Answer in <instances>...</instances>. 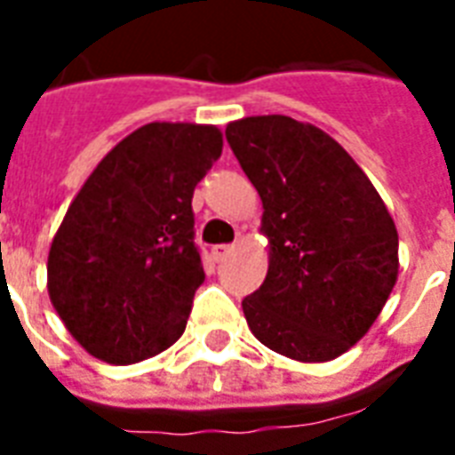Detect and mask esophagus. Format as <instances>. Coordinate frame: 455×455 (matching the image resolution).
<instances>
[{
    "label": "esophagus",
    "instance_id": "34e87169",
    "mask_svg": "<svg viewBox=\"0 0 455 455\" xmlns=\"http://www.w3.org/2000/svg\"><path fill=\"white\" fill-rule=\"evenodd\" d=\"M231 250H234V245H214L212 259H214V262H221V259H224V257H227Z\"/></svg>",
    "mask_w": 455,
    "mask_h": 455
}]
</instances>
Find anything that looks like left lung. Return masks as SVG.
Masks as SVG:
<instances>
[{"label": "left lung", "instance_id": "obj_1", "mask_svg": "<svg viewBox=\"0 0 455 455\" xmlns=\"http://www.w3.org/2000/svg\"><path fill=\"white\" fill-rule=\"evenodd\" d=\"M227 141L262 198L269 238L267 278L243 299L250 331L291 359H335L366 335L395 288V221L352 156L314 124L243 117Z\"/></svg>", "mask_w": 455, "mask_h": 455}]
</instances>
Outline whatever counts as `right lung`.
<instances>
[{
	"mask_svg": "<svg viewBox=\"0 0 455 455\" xmlns=\"http://www.w3.org/2000/svg\"><path fill=\"white\" fill-rule=\"evenodd\" d=\"M221 146L212 124H144L70 203L49 250L46 288L92 356L124 366L181 338L205 281L191 198Z\"/></svg>",
	"mask_w": 455,
	"mask_h": 455,
	"instance_id": "add662e5",
	"label": "right lung"
}]
</instances>
